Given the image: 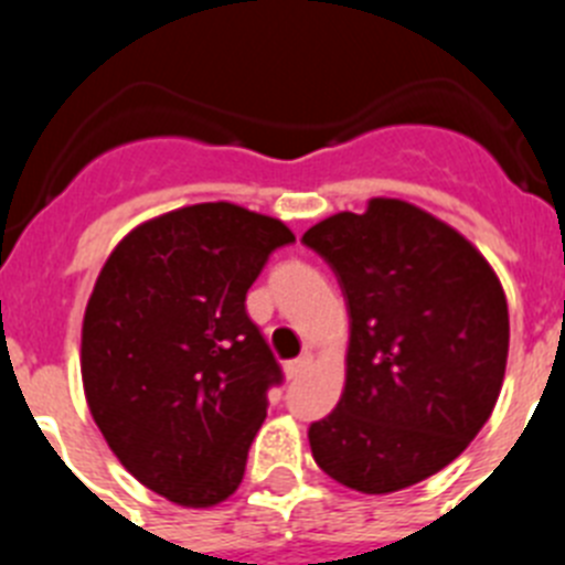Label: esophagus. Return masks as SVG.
I'll use <instances>...</instances> for the list:
<instances>
[{"label":"esophagus","mask_w":565,"mask_h":565,"mask_svg":"<svg viewBox=\"0 0 565 565\" xmlns=\"http://www.w3.org/2000/svg\"><path fill=\"white\" fill-rule=\"evenodd\" d=\"M311 364H313V356H311V353H306V356L286 362V367H282V371H286V379H297V376H302V373H306Z\"/></svg>","instance_id":"1"}]
</instances>
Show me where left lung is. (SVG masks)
<instances>
[{
    "label": "left lung",
    "mask_w": 565,
    "mask_h": 565,
    "mask_svg": "<svg viewBox=\"0 0 565 565\" xmlns=\"http://www.w3.org/2000/svg\"><path fill=\"white\" fill-rule=\"evenodd\" d=\"M351 313L339 404L308 430L342 487L387 495L456 461L501 396L509 308L489 259L416 203L371 198L302 234Z\"/></svg>",
    "instance_id": "1"
}]
</instances>
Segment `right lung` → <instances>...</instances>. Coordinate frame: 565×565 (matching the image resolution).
I'll return each instance as SVG.
<instances>
[{"label": "right lung", "instance_id": "right-lung-1", "mask_svg": "<svg viewBox=\"0 0 565 565\" xmlns=\"http://www.w3.org/2000/svg\"><path fill=\"white\" fill-rule=\"evenodd\" d=\"M277 217L194 203L124 234L82 322L84 398L132 478L209 509L234 495L279 364L246 313L268 254L291 243Z\"/></svg>", "mask_w": 565, "mask_h": 565}]
</instances>
